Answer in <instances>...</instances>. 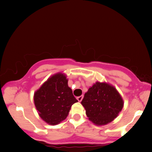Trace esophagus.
<instances>
[{"instance_id": "obj_1", "label": "esophagus", "mask_w": 152, "mask_h": 152, "mask_svg": "<svg viewBox=\"0 0 152 152\" xmlns=\"http://www.w3.org/2000/svg\"><path fill=\"white\" fill-rule=\"evenodd\" d=\"M83 97H84L83 95H82V96H78V97H77V100H78L79 102H81L82 99H83Z\"/></svg>"}]
</instances>
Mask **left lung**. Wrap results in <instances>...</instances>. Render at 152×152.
Segmentation results:
<instances>
[{"label": "left lung", "mask_w": 152, "mask_h": 152, "mask_svg": "<svg viewBox=\"0 0 152 152\" xmlns=\"http://www.w3.org/2000/svg\"><path fill=\"white\" fill-rule=\"evenodd\" d=\"M81 104L92 123L106 125L116 118L123 107V101L114 87L97 82L85 93Z\"/></svg>", "instance_id": "obj_1"}]
</instances>
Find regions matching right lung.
Listing matches in <instances>:
<instances>
[{
	"label": "right lung",
	"instance_id": "1",
	"mask_svg": "<svg viewBox=\"0 0 152 152\" xmlns=\"http://www.w3.org/2000/svg\"><path fill=\"white\" fill-rule=\"evenodd\" d=\"M76 102L66 77L60 73L49 78L34 94L39 116L50 125H57L65 119L72 105Z\"/></svg>",
	"mask_w": 152,
	"mask_h": 152
}]
</instances>
